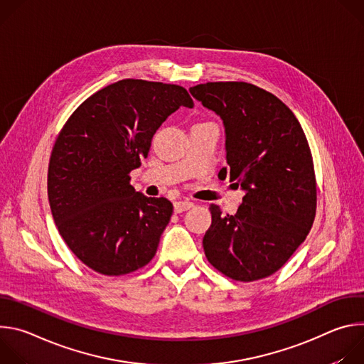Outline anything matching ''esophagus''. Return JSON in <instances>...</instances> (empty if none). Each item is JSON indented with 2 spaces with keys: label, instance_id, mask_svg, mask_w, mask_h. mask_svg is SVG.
<instances>
[{
  "label": "esophagus",
  "instance_id": "esophagus-1",
  "mask_svg": "<svg viewBox=\"0 0 364 364\" xmlns=\"http://www.w3.org/2000/svg\"><path fill=\"white\" fill-rule=\"evenodd\" d=\"M194 204L188 200H180V201H176L174 203V212L176 213H181V212H186L188 209H191Z\"/></svg>",
  "mask_w": 364,
  "mask_h": 364
}]
</instances>
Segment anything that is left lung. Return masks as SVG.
<instances>
[{
  "label": "left lung",
  "mask_w": 364,
  "mask_h": 364,
  "mask_svg": "<svg viewBox=\"0 0 364 364\" xmlns=\"http://www.w3.org/2000/svg\"><path fill=\"white\" fill-rule=\"evenodd\" d=\"M193 97L225 125L226 161L220 178L246 191L236 215L210 204L203 237L209 261L223 275L252 282L281 269L314 223L317 183L306 136L275 95L246 82H207Z\"/></svg>",
  "instance_id": "1"
}]
</instances>
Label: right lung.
<instances>
[{
  "label": "right lung",
  "instance_id": "right-lung-1",
  "mask_svg": "<svg viewBox=\"0 0 364 364\" xmlns=\"http://www.w3.org/2000/svg\"><path fill=\"white\" fill-rule=\"evenodd\" d=\"M180 107H194L183 86L124 79L89 96L62 128L48 163L50 209L69 249L95 272L125 275L157 252L173 204L135 191L129 173Z\"/></svg>",
  "mask_w": 364,
  "mask_h": 364
}]
</instances>
